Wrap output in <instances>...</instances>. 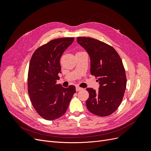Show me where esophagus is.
I'll list each match as a JSON object with an SVG mask.
<instances>
[{
	"label": "esophagus",
	"instance_id": "34e87169",
	"mask_svg": "<svg viewBox=\"0 0 151 151\" xmlns=\"http://www.w3.org/2000/svg\"><path fill=\"white\" fill-rule=\"evenodd\" d=\"M82 89H83V88H80V87H79V86H77L76 87V91H81Z\"/></svg>",
	"mask_w": 151,
	"mask_h": 151
}]
</instances>
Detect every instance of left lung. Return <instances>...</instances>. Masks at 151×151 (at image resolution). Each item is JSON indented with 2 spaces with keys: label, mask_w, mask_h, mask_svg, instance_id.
I'll use <instances>...</instances> for the list:
<instances>
[{
  "label": "left lung",
  "mask_w": 151,
  "mask_h": 151,
  "mask_svg": "<svg viewBox=\"0 0 151 151\" xmlns=\"http://www.w3.org/2000/svg\"><path fill=\"white\" fill-rule=\"evenodd\" d=\"M77 42L88 53L91 74L100 85L98 91L86 89L89 93L86 106L96 115H110L119 107L126 89L127 77L122 59L112 47L101 41L77 37Z\"/></svg>",
  "instance_id": "1"
}]
</instances>
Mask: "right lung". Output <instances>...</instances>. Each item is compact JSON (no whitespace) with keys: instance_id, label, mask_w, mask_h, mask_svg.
Wrapping results in <instances>:
<instances>
[{"instance_id":"obj_1","label":"right lung","mask_w":151,"mask_h":151,"mask_svg":"<svg viewBox=\"0 0 151 151\" xmlns=\"http://www.w3.org/2000/svg\"><path fill=\"white\" fill-rule=\"evenodd\" d=\"M74 38H57L35 50L31 57L28 76V90L32 104L47 120L61 117L69 105L76 87L64 88L57 84L61 73L60 59L74 42Z\"/></svg>"}]
</instances>
